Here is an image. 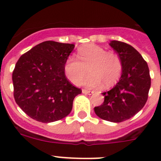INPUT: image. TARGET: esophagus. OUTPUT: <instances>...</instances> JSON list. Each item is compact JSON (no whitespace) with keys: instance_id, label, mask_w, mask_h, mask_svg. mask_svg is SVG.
<instances>
[{"instance_id":"1","label":"esophagus","mask_w":161,"mask_h":161,"mask_svg":"<svg viewBox=\"0 0 161 161\" xmlns=\"http://www.w3.org/2000/svg\"><path fill=\"white\" fill-rule=\"evenodd\" d=\"M82 93H85V94H93V91H90V90H88V89H82Z\"/></svg>"}]
</instances>
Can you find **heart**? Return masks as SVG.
<instances>
[{
    "mask_svg": "<svg viewBox=\"0 0 161 161\" xmlns=\"http://www.w3.org/2000/svg\"><path fill=\"white\" fill-rule=\"evenodd\" d=\"M77 58L69 57L64 64V72L72 83L77 85L89 72L90 76L84 84L90 87H97L103 84L111 87L119 81L123 73V64L120 55L115 52H107L106 48L89 45L80 48Z\"/></svg>",
    "mask_w": 161,
    "mask_h": 161,
    "instance_id": "1",
    "label": "heart"
}]
</instances>
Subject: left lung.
Returning <instances> with one entry per match:
<instances>
[{
	"instance_id": "obj_1",
	"label": "left lung",
	"mask_w": 161,
	"mask_h": 161,
	"mask_svg": "<svg viewBox=\"0 0 161 161\" xmlns=\"http://www.w3.org/2000/svg\"><path fill=\"white\" fill-rule=\"evenodd\" d=\"M109 45L122 58L123 73L113 89L102 93L105 100L94 107V111L102 119L121 123L133 117L144 106L151 77L147 62L133 47L116 40Z\"/></svg>"
}]
</instances>
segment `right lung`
I'll use <instances>...</instances> for the list:
<instances>
[{
	"label": "right lung",
	"mask_w": 161,
	"mask_h": 161,
	"mask_svg": "<svg viewBox=\"0 0 161 161\" xmlns=\"http://www.w3.org/2000/svg\"><path fill=\"white\" fill-rule=\"evenodd\" d=\"M74 44L45 41L19 58L13 72L15 102L26 114L42 123L60 120L70 114L82 90L65 76L64 64Z\"/></svg>",
	"instance_id": "add662e5"
}]
</instances>
